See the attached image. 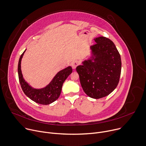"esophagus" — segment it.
<instances>
[{
    "label": "esophagus",
    "instance_id": "34e87169",
    "mask_svg": "<svg viewBox=\"0 0 146 146\" xmlns=\"http://www.w3.org/2000/svg\"><path fill=\"white\" fill-rule=\"evenodd\" d=\"M79 65V62L78 61H74L71 63V66L73 69H75L76 67Z\"/></svg>",
    "mask_w": 146,
    "mask_h": 146
}]
</instances>
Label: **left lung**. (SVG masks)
Returning a JSON list of instances; mask_svg holds the SVG:
<instances>
[{
  "label": "left lung",
  "mask_w": 146,
  "mask_h": 146,
  "mask_svg": "<svg viewBox=\"0 0 146 146\" xmlns=\"http://www.w3.org/2000/svg\"><path fill=\"white\" fill-rule=\"evenodd\" d=\"M92 56L76 70L84 93L99 99L110 94L117 86L121 71L120 54L114 44L105 37L94 38Z\"/></svg>",
  "instance_id": "obj_1"
}]
</instances>
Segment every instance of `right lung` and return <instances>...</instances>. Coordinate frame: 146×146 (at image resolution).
<instances>
[{"label": "right lung", "mask_w": 146, "mask_h": 146, "mask_svg": "<svg viewBox=\"0 0 146 146\" xmlns=\"http://www.w3.org/2000/svg\"><path fill=\"white\" fill-rule=\"evenodd\" d=\"M26 50L21 55L18 66L19 81L22 89L27 97L35 102L42 105H49L57 100L59 97L63 84L72 73V69L71 67L69 66L60 71L46 87L40 89H34L23 79L21 71V60Z\"/></svg>", "instance_id": "1"}]
</instances>
